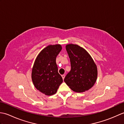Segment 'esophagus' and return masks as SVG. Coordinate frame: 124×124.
Instances as JSON below:
<instances>
[{
  "label": "esophagus",
  "mask_w": 124,
  "mask_h": 124,
  "mask_svg": "<svg viewBox=\"0 0 124 124\" xmlns=\"http://www.w3.org/2000/svg\"><path fill=\"white\" fill-rule=\"evenodd\" d=\"M62 78H63V79H64V78H65V75H62Z\"/></svg>",
  "instance_id": "1"
}]
</instances>
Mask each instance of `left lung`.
Segmentation results:
<instances>
[{
  "instance_id": "obj_1",
  "label": "left lung",
  "mask_w": 124,
  "mask_h": 124,
  "mask_svg": "<svg viewBox=\"0 0 124 124\" xmlns=\"http://www.w3.org/2000/svg\"><path fill=\"white\" fill-rule=\"evenodd\" d=\"M65 48L70 58L71 70L65 76L64 82L77 93L88 91L97 79L96 65L88 53L80 46L68 44Z\"/></svg>"
}]
</instances>
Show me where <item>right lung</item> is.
Listing matches in <instances>:
<instances>
[{
  "mask_svg": "<svg viewBox=\"0 0 124 124\" xmlns=\"http://www.w3.org/2000/svg\"><path fill=\"white\" fill-rule=\"evenodd\" d=\"M61 49L59 44L48 45L39 53L34 63L31 73L33 84L46 95L56 93L63 82L56 63V56Z\"/></svg>",
  "mask_w": 124,
  "mask_h": 124,
  "instance_id": "obj_1",
  "label": "right lung"
}]
</instances>
